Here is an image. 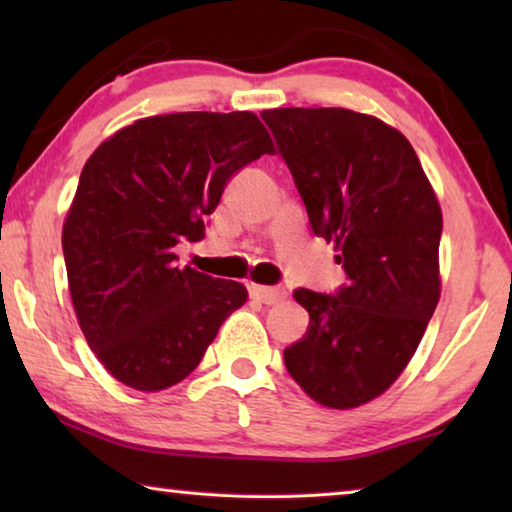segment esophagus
Masks as SVG:
<instances>
[{
  "label": "esophagus",
  "instance_id": "esophagus-1",
  "mask_svg": "<svg viewBox=\"0 0 512 512\" xmlns=\"http://www.w3.org/2000/svg\"><path fill=\"white\" fill-rule=\"evenodd\" d=\"M250 296L257 298L259 302H264V305H275V302L287 298V291H284L282 287H262V284H250Z\"/></svg>",
  "mask_w": 512,
  "mask_h": 512
}]
</instances>
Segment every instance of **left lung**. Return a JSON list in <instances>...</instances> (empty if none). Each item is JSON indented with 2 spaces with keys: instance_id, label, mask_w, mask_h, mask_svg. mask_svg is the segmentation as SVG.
<instances>
[{
  "instance_id": "8db88e82",
  "label": "left lung",
  "mask_w": 512,
  "mask_h": 512,
  "mask_svg": "<svg viewBox=\"0 0 512 512\" xmlns=\"http://www.w3.org/2000/svg\"><path fill=\"white\" fill-rule=\"evenodd\" d=\"M316 237L332 241L348 284L298 289L309 329L284 350L289 375L329 409H357L391 388L440 300L443 212L411 142L345 108L262 112Z\"/></svg>"
}]
</instances>
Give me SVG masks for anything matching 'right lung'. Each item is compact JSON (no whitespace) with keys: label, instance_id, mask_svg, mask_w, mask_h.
Instances as JSON below:
<instances>
[{"label":"right lung","instance_id":"obj_1","mask_svg":"<svg viewBox=\"0 0 512 512\" xmlns=\"http://www.w3.org/2000/svg\"><path fill=\"white\" fill-rule=\"evenodd\" d=\"M264 153L275 146L255 112H173L119 128L85 162L63 223L67 284L85 341L121 384L183 381L248 300L244 284L180 268L173 246L205 237L232 173Z\"/></svg>","mask_w":512,"mask_h":512}]
</instances>
